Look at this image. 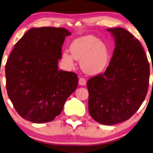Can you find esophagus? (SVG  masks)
Instances as JSON below:
<instances>
[{"mask_svg":"<svg viewBox=\"0 0 153 153\" xmlns=\"http://www.w3.org/2000/svg\"><path fill=\"white\" fill-rule=\"evenodd\" d=\"M86 84V79L84 78H80L79 80V84L80 85V86H85Z\"/></svg>","mask_w":153,"mask_h":153,"instance_id":"34e87169","label":"esophagus"}]
</instances>
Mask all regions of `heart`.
Here are the masks:
<instances>
[{
  "label": "heart",
  "mask_w": 153,
  "mask_h": 153,
  "mask_svg": "<svg viewBox=\"0 0 153 153\" xmlns=\"http://www.w3.org/2000/svg\"><path fill=\"white\" fill-rule=\"evenodd\" d=\"M69 50L71 54L67 52L62 54L65 62L72 67L74 59L80 60L81 69L88 74L101 72L108 62L107 48L94 36L86 35L77 38L71 43Z\"/></svg>",
  "instance_id": "heart-1"
}]
</instances>
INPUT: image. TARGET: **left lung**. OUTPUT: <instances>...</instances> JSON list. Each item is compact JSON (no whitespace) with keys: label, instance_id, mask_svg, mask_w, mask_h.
<instances>
[{"label":"left lung","instance_id":"left-lung-1","mask_svg":"<svg viewBox=\"0 0 153 153\" xmlns=\"http://www.w3.org/2000/svg\"><path fill=\"white\" fill-rule=\"evenodd\" d=\"M107 31L115 43L110 65L86 85L90 115L100 124L113 125L128 120L141 105L148 92L150 65L131 33L120 27Z\"/></svg>","mask_w":153,"mask_h":153}]
</instances>
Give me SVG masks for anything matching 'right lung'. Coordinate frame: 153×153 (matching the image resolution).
Instances as JSON below:
<instances>
[{
  "instance_id": "add662e5",
  "label": "right lung",
  "mask_w": 153,
  "mask_h": 153,
  "mask_svg": "<svg viewBox=\"0 0 153 153\" xmlns=\"http://www.w3.org/2000/svg\"><path fill=\"white\" fill-rule=\"evenodd\" d=\"M65 28H31L16 43L5 65L7 95L22 117L33 123L53 121L76 90L78 77L59 70Z\"/></svg>"
}]
</instances>
